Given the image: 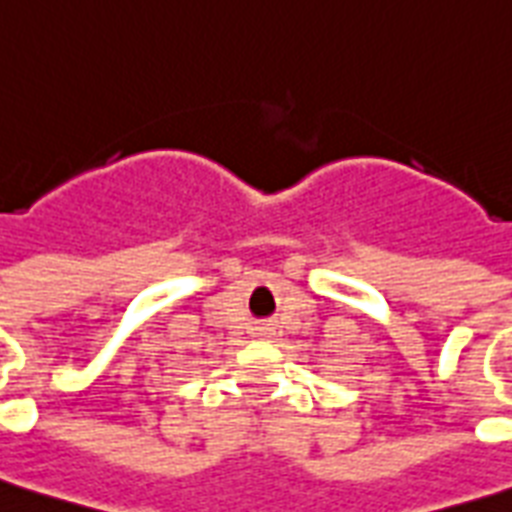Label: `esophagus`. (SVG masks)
Here are the masks:
<instances>
[{"label": "esophagus", "mask_w": 512, "mask_h": 512, "mask_svg": "<svg viewBox=\"0 0 512 512\" xmlns=\"http://www.w3.org/2000/svg\"><path fill=\"white\" fill-rule=\"evenodd\" d=\"M257 340H271L273 337V327H257L255 329Z\"/></svg>", "instance_id": "obj_1"}]
</instances>
